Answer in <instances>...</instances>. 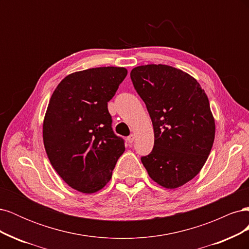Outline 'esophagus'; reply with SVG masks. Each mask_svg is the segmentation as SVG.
I'll use <instances>...</instances> for the list:
<instances>
[{"label":"esophagus","instance_id":"34e87169","mask_svg":"<svg viewBox=\"0 0 249 249\" xmlns=\"http://www.w3.org/2000/svg\"><path fill=\"white\" fill-rule=\"evenodd\" d=\"M134 139H135V136H134L133 134H132V135H130V136L126 138V140H127V142H129V143H132V142L134 141Z\"/></svg>","mask_w":249,"mask_h":249}]
</instances>
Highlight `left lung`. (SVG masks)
<instances>
[{"label": "left lung", "instance_id": "8db88e82", "mask_svg": "<svg viewBox=\"0 0 249 249\" xmlns=\"http://www.w3.org/2000/svg\"><path fill=\"white\" fill-rule=\"evenodd\" d=\"M133 85L152 119L155 143L141 157L148 176L176 189L198 175L215 138V119L208 96L189 73L164 64L137 66Z\"/></svg>", "mask_w": 249, "mask_h": 249}]
</instances>
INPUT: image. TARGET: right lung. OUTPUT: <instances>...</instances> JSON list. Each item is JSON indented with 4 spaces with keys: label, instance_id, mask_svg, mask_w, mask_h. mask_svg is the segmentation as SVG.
Listing matches in <instances>:
<instances>
[{
    "label": "right lung",
    "instance_id": "1",
    "mask_svg": "<svg viewBox=\"0 0 249 249\" xmlns=\"http://www.w3.org/2000/svg\"><path fill=\"white\" fill-rule=\"evenodd\" d=\"M124 67H95L66 76L53 92L42 125L52 166L70 187L91 194L107 185L124 139L112 130L108 102L126 77Z\"/></svg>",
    "mask_w": 249,
    "mask_h": 249
}]
</instances>
